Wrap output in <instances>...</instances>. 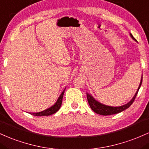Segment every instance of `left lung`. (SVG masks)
Masks as SVG:
<instances>
[{
    "instance_id": "8db88e82",
    "label": "left lung",
    "mask_w": 149,
    "mask_h": 149,
    "mask_svg": "<svg viewBox=\"0 0 149 149\" xmlns=\"http://www.w3.org/2000/svg\"><path fill=\"white\" fill-rule=\"evenodd\" d=\"M130 35L133 40H134L135 41H136V40L133 37L132 34L131 33H130ZM141 83H142V76H141V81H140V84H139V86L138 89L136 90V92L135 93L134 96H133V98H132V99L130 100V101H129L127 103L123 105V106H116V107L106 106V105L103 104V103H100V102L96 101V100L93 98L92 95H91L90 93H86L88 103V104H89L90 107H91V109H92V111L93 112H95L96 113H97V114H99L101 115H110L117 114V113H120V112L127 109L132 104L134 101L135 98H136V95H137L139 90L140 87H141Z\"/></svg>"
}]
</instances>
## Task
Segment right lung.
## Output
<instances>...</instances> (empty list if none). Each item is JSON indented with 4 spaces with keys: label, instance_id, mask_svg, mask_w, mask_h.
I'll return each mask as SVG.
<instances>
[{
    "label": "right lung",
    "instance_id": "right-lung-1",
    "mask_svg": "<svg viewBox=\"0 0 149 149\" xmlns=\"http://www.w3.org/2000/svg\"><path fill=\"white\" fill-rule=\"evenodd\" d=\"M65 88L63 90V92L61 93V94L60 95L59 97H58V100H57V101L55 103L54 105H53L52 106H51L50 108H48L47 109L44 110V111H43L38 112V113H29L30 114L34 115V116H48V115H51L56 113V112L60 109V108H61L62 105V101H63V95H64Z\"/></svg>",
    "mask_w": 149,
    "mask_h": 149
}]
</instances>
